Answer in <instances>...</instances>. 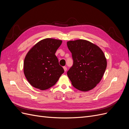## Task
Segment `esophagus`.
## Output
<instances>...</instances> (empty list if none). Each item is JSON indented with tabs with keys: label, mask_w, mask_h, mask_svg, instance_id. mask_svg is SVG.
<instances>
[{
	"label": "esophagus",
	"mask_w": 129,
	"mask_h": 129,
	"mask_svg": "<svg viewBox=\"0 0 129 129\" xmlns=\"http://www.w3.org/2000/svg\"><path fill=\"white\" fill-rule=\"evenodd\" d=\"M63 69H64V72H66V71H67V67H66V66H64V67H63Z\"/></svg>",
	"instance_id": "esophagus-1"
}]
</instances>
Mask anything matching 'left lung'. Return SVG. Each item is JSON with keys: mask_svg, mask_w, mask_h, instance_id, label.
<instances>
[{"mask_svg": "<svg viewBox=\"0 0 129 129\" xmlns=\"http://www.w3.org/2000/svg\"><path fill=\"white\" fill-rule=\"evenodd\" d=\"M73 64L67 75L74 87L82 91L95 88L104 75L107 62L98 46L85 40L67 42Z\"/></svg>", "mask_w": 129, "mask_h": 129, "instance_id": "1", "label": "left lung"}]
</instances>
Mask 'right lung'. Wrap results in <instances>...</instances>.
<instances>
[{
	"label": "right lung",
	"instance_id": "obj_1",
	"mask_svg": "<svg viewBox=\"0 0 129 129\" xmlns=\"http://www.w3.org/2000/svg\"><path fill=\"white\" fill-rule=\"evenodd\" d=\"M61 44L60 40L45 39L27 54L24 72L27 81L34 88L46 90L52 87L64 73L55 54Z\"/></svg>",
	"mask_w": 129,
	"mask_h": 129
}]
</instances>
